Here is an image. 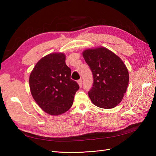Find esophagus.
<instances>
[{
	"mask_svg": "<svg viewBox=\"0 0 156 156\" xmlns=\"http://www.w3.org/2000/svg\"><path fill=\"white\" fill-rule=\"evenodd\" d=\"M77 82H78V84H79V86H80V87H82V79H80V80H78Z\"/></svg>",
	"mask_w": 156,
	"mask_h": 156,
	"instance_id": "obj_1",
	"label": "esophagus"
}]
</instances>
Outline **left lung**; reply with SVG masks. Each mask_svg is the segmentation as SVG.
Wrapping results in <instances>:
<instances>
[{
  "instance_id": "obj_1",
  "label": "left lung",
  "mask_w": 156,
  "mask_h": 156,
  "mask_svg": "<svg viewBox=\"0 0 156 156\" xmlns=\"http://www.w3.org/2000/svg\"><path fill=\"white\" fill-rule=\"evenodd\" d=\"M83 56L93 76V84L88 92L92 103L102 108H114L127 90V67L121 58L105 48L87 49Z\"/></svg>"
}]
</instances>
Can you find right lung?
Masks as SVG:
<instances>
[{
  "instance_id": "add662e5",
  "label": "right lung",
  "mask_w": 156,
  "mask_h": 156,
  "mask_svg": "<svg viewBox=\"0 0 156 156\" xmlns=\"http://www.w3.org/2000/svg\"><path fill=\"white\" fill-rule=\"evenodd\" d=\"M64 54H50L41 58L29 77L31 94L43 111L58 115L72 107L80 87L70 78Z\"/></svg>"
}]
</instances>
